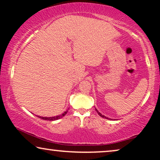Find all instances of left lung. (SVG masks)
Listing matches in <instances>:
<instances>
[{
  "label": "left lung",
  "mask_w": 160,
  "mask_h": 160,
  "mask_svg": "<svg viewBox=\"0 0 160 160\" xmlns=\"http://www.w3.org/2000/svg\"><path fill=\"white\" fill-rule=\"evenodd\" d=\"M95 111H97V113H98V115H99V116H100V117H102V118H105V119H109V118H108V117H106V116H104V115H102V113H100V112H99V111H98V110H97V108H95Z\"/></svg>",
  "instance_id": "obj_1"
}]
</instances>
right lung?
Wrapping results in <instances>:
<instances>
[{"label": "right lung", "mask_w": 160, "mask_h": 160, "mask_svg": "<svg viewBox=\"0 0 160 160\" xmlns=\"http://www.w3.org/2000/svg\"><path fill=\"white\" fill-rule=\"evenodd\" d=\"M68 112V111H65L64 113H62L61 115H59V116H56V117H40V116H38V117L40 118V119H42L43 120H49V121H55V120H58L59 119H60V118H62L64 117V116Z\"/></svg>", "instance_id": "right-lung-1"}]
</instances>
